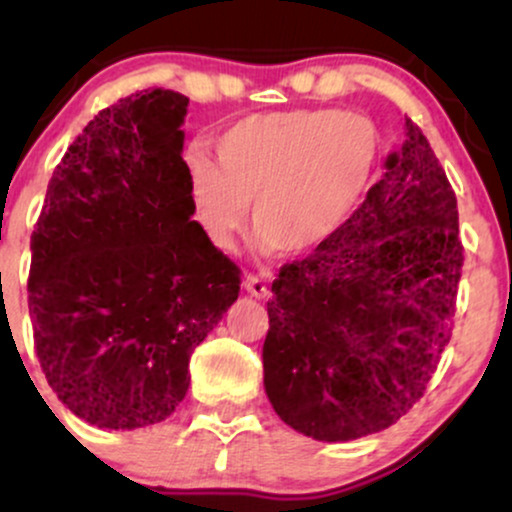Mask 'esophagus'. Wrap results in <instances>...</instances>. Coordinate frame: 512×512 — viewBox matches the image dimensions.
Returning a JSON list of instances; mask_svg holds the SVG:
<instances>
[{"instance_id":"obj_1","label":"esophagus","mask_w":512,"mask_h":512,"mask_svg":"<svg viewBox=\"0 0 512 512\" xmlns=\"http://www.w3.org/2000/svg\"><path fill=\"white\" fill-rule=\"evenodd\" d=\"M243 289H245V293H250V296H255V298H267L269 296L267 284H264V281L257 274L245 276V279H243Z\"/></svg>"}]
</instances>
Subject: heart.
I'll return each mask as SVG.
<instances>
[{
	"label": "heart",
	"instance_id": "obj_1",
	"mask_svg": "<svg viewBox=\"0 0 512 512\" xmlns=\"http://www.w3.org/2000/svg\"><path fill=\"white\" fill-rule=\"evenodd\" d=\"M216 156L219 163L190 161L192 204L211 245L231 250L255 199V250L303 255L354 216L383 156V134L363 113L281 110L228 129Z\"/></svg>",
	"mask_w": 512,
	"mask_h": 512
}]
</instances>
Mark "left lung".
I'll list each match as a JSON object with an SVG mask.
<instances>
[{
	"label": "left lung",
	"mask_w": 512,
	"mask_h": 512,
	"mask_svg": "<svg viewBox=\"0 0 512 512\" xmlns=\"http://www.w3.org/2000/svg\"><path fill=\"white\" fill-rule=\"evenodd\" d=\"M462 262L455 192L404 117L383 180L337 236L274 279L262 363L279 419L327 443L402 419L450 342Z\"/></svg>",
	"instance_id": "left-lung-1"
}]
</instances>
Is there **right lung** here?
<instances>
[{
    "label": "right lung",
    "instance_id": "right-lung-1",
    "mask_svg": "<svg viewBox=\"0 0 512 512\" xmlns=\"http://www.w3.org/2000/svg\"><path fill=\"white\" fill-rule=\"evenodd\" d=\"M187 103L146 88L101 110L52 173L31 236L35 354L62 404L98 428L168 419L192 351L240 291V269L192 221Z\"/></svg>",
    "mask_w": 512,
    "mask_h": 512
}]
</instances>
